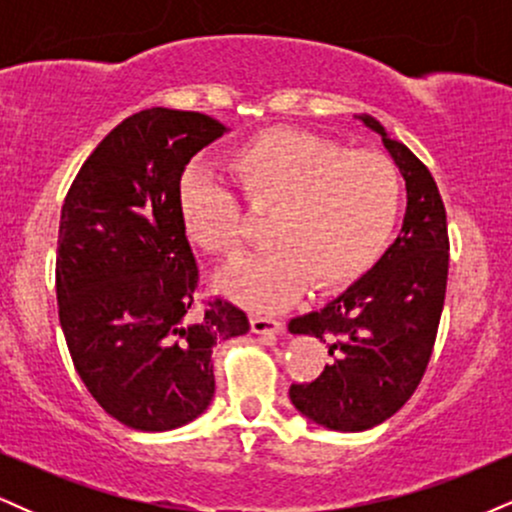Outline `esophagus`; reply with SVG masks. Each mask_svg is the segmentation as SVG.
Here are the masks:
<instances>
[{"instance_id":"1","label":"esophagus","mask_w":512,"mask_h":512,"mask_svg":"<svg viewBox=\"0 0 512 512\" xmlns=\"http://www.w3.org/2000/svg\"><path fill=\"white\" fill-rule=\"evenodd\" d=\"M250 325H252V332H255V334H279V332H284V322L276 320V317L252 315Z\"/></svg>"}]
</instances>
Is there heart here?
Wrapping results in <instances>:
<instances>
[{"instance_id":"1","label":"heart","mask_w":512,"mask_h":512,"mask_svg":"<svg viewBox=\"0 0 512 512\" xmlns=\"http://www.w3.org/2000/svg\"><path fill=\"white\" fill-rule=\"evenodd\" d=\"M228 170L252 209L272 211L267 236L274 248L219 279L223 293L252 310L281 308L308 284H349L397 221L399 170L378 151H349L303 129L276 127L236 146ZM178 214L192 243L214 255L236 257L248 240L243 204L211 175L180 180Z\"/></svg>"}]
</instances>
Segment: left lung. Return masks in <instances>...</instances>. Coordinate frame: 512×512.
I'll return each instance as SVG.
<instances>
[{
    "instance_id": "left-lung-1",
    "label": "left lung",
    "mask_w": 512,
    "mask_h": 512,
    "mask_svg": "<svg viewBox=\"0 0 512 512\" xmlns=\"http://www.w3.org/2000/svg\"><path fill=\"white\" fill-rule=\"evenodd\" d=\"M361 120L383 137L407 182V214L368 274L325 308L289 322L291 334L317 337L330 349V366L313 383L289 390L293 407L330 431L383 424L414 395L431 361L448 286V219L431 170L387 137L378 120Z\"/></svg>"
}]
</instances>
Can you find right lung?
Here are the masks:
<instances>
[{"instance_id": "add662e5", "label": "right lung", "mask_w": 512, "mask_h": 512, "mask_svg": "<svg viewBox=\"0 0 512 512\" xmlns=\"http://www.w3.org/2000/svg\"><path fill=\"white\" fill-rule=\"evenodd\" d=\"M223 132L190 110L134 113L64 197L55 272L64 339L91 397L134 431L197 419L214 397L211 349L250 330L223 298L197 308L199 269L178 214L185 166Z\"/></svg>"}]
</instances>
